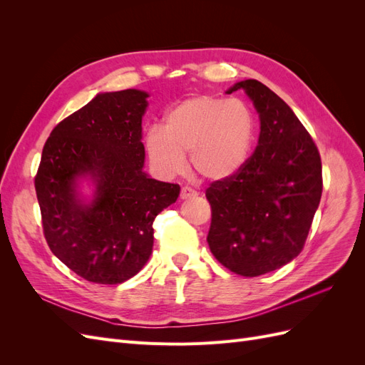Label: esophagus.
<instances>
[{"mask_svg": "<svg viewBox=\"0 0 365 365\" xmlns=\"http://www.w3.org/2000/svg\"><path fill=\"white\" fill-rule=\"evenodd\" d=\"M190 196H196V192L193 189H190V187H182L181 200H187V197H190Z\"/></svg>", "mask_w": 365, "mask_h": 365, "instance_id": "esophagus-1", "label": "esophagus"}]
</instances>
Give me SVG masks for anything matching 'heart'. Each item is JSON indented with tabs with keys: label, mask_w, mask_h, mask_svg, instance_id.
<instances>
[{
	"label": "heart",
	"mask_w": 365,
	"mask_h": 365,
	"mask_svg": "<svg viewBox=\"0 0 365 365\" xmlns=\"http://www.w3.org/2000/svg\"><path fill=\"white\" fill-rule=\"evenodd\" d=\"M257 134L252 109L242 101L195 96L170 108L163 129L153 126L145 148L155 172L178 175L189 153L190 169L207 181H225L248 161Z\"/></svg>",
	"instance_id": "b5f03b06"
}]
</instances>
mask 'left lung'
I'll use <instances>...</instances> for the list:
<instances>
[{
	"mask_svg": "<svg viewBox=\"0 0 365 365\" xmlns=\"http://www.w3.org/2000/svg\"><path fill=\"white\" fill-rule=\"evenodd\" d=\"M237 90L259 113V143L235 176L207 189V242L225 268L257 277L302 252L322 200V158L302 121L267 85L242 81L227 94Z\"/></svg>",
	"mask_w": 365,
	"mask_h": 365,
	"instance_id": "8db88e82",
	"label": "left lung"
}]
</instances>
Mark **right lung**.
Masks as SVG:
<instances>
[{
  "instance_id": "add662e5",
  "label": "right lung",
  "mask_w": 365,
  "mask_h": 365,
  "mask_svg": "<svg viewBox=\"0 0 365 365\" xmlns=\"http://www.w3.org/2000/svg\"><path fill=\"white\" fill-rule=\"evenodd\" d=\"M148 93L97 94L51 130L35 189L51 252L82 279L117 284L145 267L153 220L180 196V185L143 172L141 118ZM91 180V200L78 192Z\"/></svg>"
}]
</instances>
